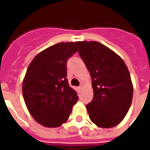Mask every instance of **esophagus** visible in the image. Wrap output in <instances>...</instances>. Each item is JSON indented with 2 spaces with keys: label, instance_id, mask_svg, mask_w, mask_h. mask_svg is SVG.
Here are the masks:
<instances>
[{
  "label": "esophagus",
  "instance_id": "34e87169",
  "mask_svg": "<svg viewBox=\"0 0 150 150\" xmlns=\"http://www.w3.org/2000/svg\"><path fill=\"white\" fill-rule=\"evenodd\" d=\"M82 88H83V85L81 84L79 86V90H81V89H82Z\"/></svg>",
  "mask_w": 150,
  "mask_h": 150
}]
</instances>
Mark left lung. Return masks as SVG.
<instances>
[{"label": "left lung", "instance_id": "1", "mask_svg": "<svg viewBox=\"0 0 150 150\" xmlns=\"http://www.w3.org/2000/svg\"><path fill=\"white\" fill-rule=\"evenodd\" d=\"M76 44L92 78L93 98L86 106L89 118L100 128L117 125L132 100L133 86L127 66L117 54L99 42Z\"/></svg>", "mask_w": 150, "mask_h": 150}]
</instances>
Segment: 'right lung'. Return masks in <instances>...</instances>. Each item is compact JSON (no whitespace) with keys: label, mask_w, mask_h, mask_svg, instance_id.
Returning a JSON list of instances; mask_svg holds the SVG:
<instances>
[{"label":"right lung","mask_w":150,"mask_h":150,"mask_svg":"<svg viewBox=\"0 0 150 150\" xmlns=\"http://www.w3.org/2000/svg\"><path fill=\"white\" fill-rule=\"evenodd\" d=\"M78 51L73 42L59 43L38 54L27 68L22 93L29 113L48 128L65 122L77 103V93L67 79V61Z\"/></svg>","instance_id":"right-lung-1"}]
</instances>
